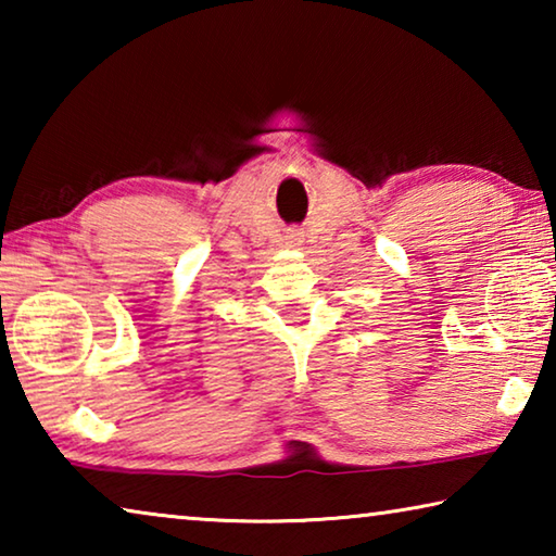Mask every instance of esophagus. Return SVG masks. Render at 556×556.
Instances as JSON below:
<instances>
[{
  "mask_svg": "<svg viewBox=\"0 0 556 556\" xmlns=\"http://www.w3.org/2000/svg\"><path fill=\"white\" fill-rule=\"evenodd\" d=\"M287 242L289 244H299L301 242V232L299 230H289L287 232Z\"/></svg>",
  "mask_w": 556,
  "mask_h": 556,
  "instance_id": "esophagus-1",
  "label": "esophagus"
}]
</instances>
